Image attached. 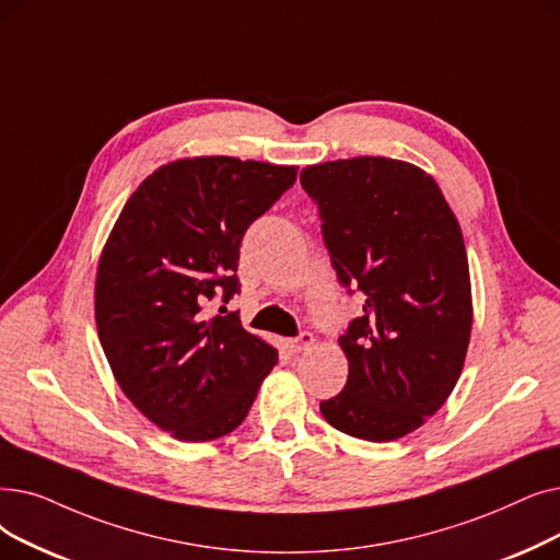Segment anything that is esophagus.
I'll use <instances>...</instances> for the list:
<instances>
[{
	"label": "esophagus",
	"mask_w": 560,
	"mask_h": 560,
	"mask_svg": "<svg viewBox=\"0 0 560 560\" xmlns=\"http://www.w3.org/2000/svg\"><path fill=\"white\" fill-rule=\"evenodd\" d=\"M311 346H313V334H311V331H302V334H298L295 338L288 340L290 352H295V354L306 352Z\"/></svg>",
	"instance_id": "esophagus-1"
}]
</instances>
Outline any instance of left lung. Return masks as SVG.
I'll return each mask as SVG.
<instances>
[{
    "instance_id": "obj_1",
    "label": "left lung",
    "mask_w": 560,
    "mask_h": 560,
    "mask_svg": "<svg viewBox=\"0 0 560 560\" xmlns=\"http://www.w3.org/2000/svg\"><path fill=\"white\" fill-rule=\"evenodd\" d=\"M300 183L338 283L363 302L338 336L348 382L320 411L357 440H400L446 402L465 366L471 281L459 224L436 183L400 160L315 164Z\"/></svg>"
}]
</instances>
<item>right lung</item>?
<instances>
[{
  "mask_svg": "<svg viewBox=\"0 0 560 560\" xmlns=\"http://www.w3.org/2000/svg\"><path fill=\"white\" fill-rule=\"evenodd\" d=\"M298 180L295 166L194 158L145 178L107 240L95 325L112 373L141 415L180 442H210L247 419L279 354L237 311L247 229Z\"/></svg>",
  "mask_w": 560,
  "mask_h": 560,
  "instance_id": "obj_1",
  "label": "right lung"
}]
</instances>
